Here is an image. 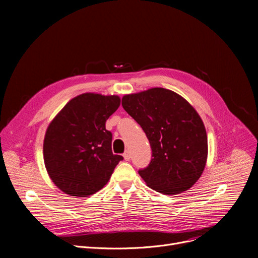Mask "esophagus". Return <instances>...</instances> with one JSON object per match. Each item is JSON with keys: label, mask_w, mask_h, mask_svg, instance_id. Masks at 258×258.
I'll list each match as a JSON object with an SVG mask.
<instances>
[{"label": "esophagus", "mask_w": 258, "mask_h": 258, "mask_svg": "<svg viewBox=\"0 0 258 258\" xmlns=\"http://www.w3.org/2000/svg\"><path fill=\"white\" fill-rule=\"evenodd\" d=\"M123 158L125 161H130V158H131V155H130V152L126 151L124 154H123Z\"/></svg>", "instance_id": "esophagus-1"}]
</instances>
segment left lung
<instances>
[{
	"mask_svg": "<svg viewBox=\"0 0 258 258\" xmlns=\"http://www.w3.org/2000/svg\"><path fill=\"white\" fill-rule=\"evenodd\" d=\"M122 106L151 143V163L139 170L146 185L167 196L191 188L204 171L208 157L206 128L196 108L178 93L164 88L126 94Z\"/></svg>",
	"mask_w": 258,
	"mask_h": 258,
	"instance_id": "8db88e82",
	"label": "left lung"
}]
</instances>
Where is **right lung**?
Instances as JSON below:
<instances>
[{"label": "right lung", "mask_w": 258, "mask_h": 258, "mask_svg": "<svg viewBox=\"0 0 258 258\" xmlns=\"http://www.w3.org/2000/svg\"><path fill=\"white\" fill-rule=\"evenodd\" d=\"M119 105L118 95L84 93L49 123L43 145L45 167L66 195L86 198L99 191L123 159L112 153V134L105 130Z\"/></svg>", "instance_id": "obj_1"}]
</instances>
